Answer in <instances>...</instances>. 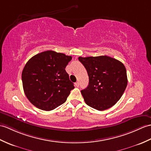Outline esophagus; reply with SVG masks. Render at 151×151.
Listing matches in <instances>:
<instances>
[{
  "label": "esophagus",
  "instance_id": "obj_1",
  "mask_svg": "<svg viewBox=\"0 0 151 151\" xmlns=\"http://www.w3.org/2000/svg\"><path fill=\"white\" fill-rule=\"evenodd\" d=\"M75 85L76 87H78V86H79V82H76L75 83Z\"/></svg>",
  "mask_w": 151,
  "mask_h": 151
}]
</instances>
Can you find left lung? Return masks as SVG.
<instances>
[{
    "mask_svg": "<svg viewBox=\"0 0 151 151\" xmlns=\"http://www.w3.org/2000/svg\"><path fill=\"white\" fill-rule=\"evenodd\" d=\"M89 76V85L81 91L85 102L96 110L113 106L120 99L127 85L124 65L108 56L78 57Z\"/></svg>",
    "mask_w": 151,
    "mask_h": 151,
    "instance_id": "left-lung-1",
    "label": "left lung"
}]
</instances>
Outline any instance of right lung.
<instances>
[{
    "label": "right lung",
    "mask_w": 151,
    "mask_h": 151,
    "mask_svg": "<svg viewBox=\"0 0 151 151\" xmlns=\"http://www.w3.org/2000/svg\"><path fill=\"white\" fill-rule=\"evenodd\" d=\"M72 57L54 51H46L33 56L22 73L24 93L35 106L51 111L64 104L75 88L65 67Z\"/></svg>",
    "instance_id": "obj_1"
}]
</instances>
